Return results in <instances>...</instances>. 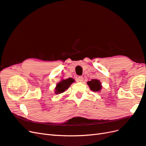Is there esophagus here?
<instances>
[{
  "instance_id": "34e87169",
  "label": "esophagus",
  "mask_w": 146,
  "mask_h": 146,
  "mask_svg": "<svg viewBox=\"0 0 146 146\" xmlns=\"http://www.w3.org/2000/svg\"><path fill=\"white\" fill-rule=\"evenodd\" d=\"M76 80L78 82H82L83 81V76H79V77L77 78Z\"/></svg>"
}]
</instances>
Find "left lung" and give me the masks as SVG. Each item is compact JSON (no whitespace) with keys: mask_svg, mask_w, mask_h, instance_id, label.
<instances>
[{"mask_svg":"<svg viewBox=\"0 0 146 146\" xmlns=\"http://www.w3.org/2000/svg\"><path fill=\"white\" fill-rule=\"evenodd\" d=\"M87 84L90 88V89L94 92L100 91V89H102L101 83L98 80H92L91 81H89L87 82Z\"/></svg>","mask_w":146,"mask_h":146,"instance_id":"1","label":"left lung"}]
</instances>
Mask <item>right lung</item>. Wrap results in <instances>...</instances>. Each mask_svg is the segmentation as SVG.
Here are the masks:
<instances>
[{"mask_svg": "<svg viewBox=\"0 0 146 146\" xmlns=\"http://www.w3.org/2000/svg\"><path fill=\"white\" fill-rule=\"evenodd\" d=\"M74 80L72 78H68L66 80H63L57 84L55 87V94H61V93L64 92L65 90L68 89L70 85L72 84L73 83H74Z\"/></svg>", "mask_w": 146, "mask_h": 146, "instance_id": "add662e5", "label": "right lung"}]
</instances>
